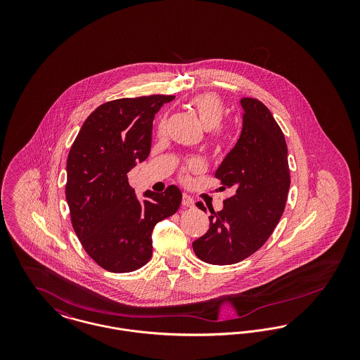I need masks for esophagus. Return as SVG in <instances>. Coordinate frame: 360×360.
<instances>
[{"label": "esophagus", "instance_id": "34e87169", "mask_svg": "<svg viewBox=\"0 0 360 360\" xmlns=\"http://www.w3.org/2000/svg\"><path fill=\"white\" fill-rule=\"evenodd\" d=\"M182 206L185 207H193L194 206V200L188 195V194H184L182 195Z\"/></svg>", "mask_w": 360, "mask_h": 360}]
</instances>
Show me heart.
<instances>
[{"mask_svg": "<svg viewBox=\"0 0 360 360\" xmlns=\"http://www.w3.org/2000/svg\"><path fill=\"white\" fill-rule=\"evenodd\" d=\"M188 106L194 112L206 129H210V136L214 141H221L225 137V131L219 125L225 117L226 106L223 98L214 93H201L188 100ZM166 129V119H160L158 124V132L163 134ZM201 163L197 159H191L186 163L181 176L185 179L190 172H198Z\"/></svg>", "mask_w": 360, "mask_h": 360, "instance_id": "heart-1", "label": "heart"}]
</instances>
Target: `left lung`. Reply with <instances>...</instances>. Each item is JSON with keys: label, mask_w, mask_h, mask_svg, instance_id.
I'll use <instances>...</instances> for the list:
<instances>
[{"label": "left lung", "mask_w": 360, "mask_h": 360, "mask_svg": "<svg viewBox=\"0 0 360 360\" xmlns=\"http://www.w3.org/2000/svg\"><path fill=\"white\" fill-rule=\"evenodd\" d=\"M243 129L236 146L216 172L220 190L232 188L220 212L210 209L209 229L193 243L210 264H233L252 255L279 223L290 188L285 135L271 112L257 98H243ZM197 206L206 212L202 202Z\"/></svg>", "instance_id": "obj_1"}]
</instances>
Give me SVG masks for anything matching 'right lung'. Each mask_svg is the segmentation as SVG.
<instances>
[{
  "mask_svg": "<svg viewBox=\"0 0 360 360\" xmlns=\"http://www.w3.org/2000/svg\"><path fill=\"white\" fill-rule=\"evenodd\" d=\"M174 96L153 94L100 105L86 119L68 156L66 200L87 255L110 273H129L153 257L155 225L182 201L176 186L147 190L139 201L128 172L148 158L153 121Z\"/></svg>",
  "mask_w": 360,
  "mask_h": 360,
  "instance_id": "add662e5",
  "label": "right lung"
}]
</instances>
